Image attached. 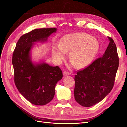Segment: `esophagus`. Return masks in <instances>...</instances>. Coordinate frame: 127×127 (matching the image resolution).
Here are the masks:
<instances>
[{"label": "esophagus", "mask_w": 127, "mask_h": 127, "mask_svg": "<svg viewBox=\"0 0 127 127\" xmlns=\"http://www.w3.org/2000/svg\"><path fill=\"white\" fill-rule=\"evenodd\" d=\"M63 75L64 76H69V75H70V73L68 71H65L63 73Z\"/></svg>", "instance_id": "34e87169"}]
</instances>
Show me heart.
Instances as JSON below:
<instances>
[{"label": "heart", "instance_id": "obj_1", "mask_svg": "<svg viewBox=\"0 0 127 127\" xmlns=\"http://www.w3.org/2000/svg\"><path fill=\"white\" fill-rule=\"evenodd\" d=\"M100 48L97 38L84 32H76L64 36L52 46V55L57 63H60L66 51H69L71 64L77 68L86 67L97 56Z\"/></svg>", "mask_w": 127, "mask_h": 127}]
</instances>
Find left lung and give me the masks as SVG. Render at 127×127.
<instances>
[{
	"instance_id": "left-lung-1",
	"label": "left lung",
	"mask_w": 127,
	"mask_h": 127,
	"mask_svg": "<svg viewBox=\"0 0 127 127\" xmlns=\"http://www.w3.org/2000/svg\"><path fill=\"white\" fill-rule=\"evenodd\" d=\"M101 57L79 71L75 77L74 96L81 106L89 107L100 102L112 90L119 66L116 45L113 39Z\"/></svg>"
}]
</instances>
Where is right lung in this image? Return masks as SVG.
I'll return each mask as SVG.
<instances>
[{
  "label": "right lung",
  "instance_id": "obj_1",
  "mask_svg": "<svg viewBox=\"0 0 127 127\" xmlns=\"http://www.w3.org/2000/svg\"><path fill=\"white\" fill-rule=\"evenodd\" d=\"M57 28L34 29L22 36L12 55L16 86L22 95L36 106H43L53 99L55 86L63 78L59 67L46 63L32 62L30 51L36 42H45Z\"/></svg>",
  "mask_w": 127,
  "mask_h": 127
}]
</instances>
